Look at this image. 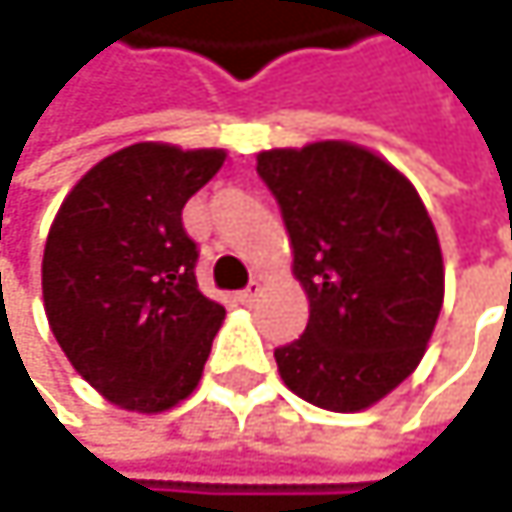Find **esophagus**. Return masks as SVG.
Returning a JSON list of instances; mask_svg holds the SVG:
<instances>
[{
    "instance_id": "34e87169",
    "label": "esophagus",
    "mask_w": 512,
    "mask_h": 512,
    "mask_svg": "<svg viewBox=\"0 0 512 512\" xmlns=\"http://www.w3.org/2000/svg\"><path fill=\"white\" fill-rule=\"evenodd\" d=\"M257 296H260V284H257V281H252L246 290H240V293H237V302H243V305H255Z\"/></svg>"
}]
</instances>
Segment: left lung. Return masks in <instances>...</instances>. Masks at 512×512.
Returning a JSON list of instances; mask_svg holds the SVG:
<instances>
[{
	"mask_svg": "<svg viewBox=\"0 0 512 512\" xmlns=\"http://www.w3.org/2000/svg\"><path fill=\"white\" fill-rule=\"evenodd\" d=\"M281 207L308 326L278 347L284 385L329 412L391 394L427 353L445 263L433 219L403 171L353 142L257 154Z\"/></svg>",
	"mask_w": 512,
	"mask_h": 512,
	"instance_id": "obj_1",
	"label": "left lung"
}]
</instances>
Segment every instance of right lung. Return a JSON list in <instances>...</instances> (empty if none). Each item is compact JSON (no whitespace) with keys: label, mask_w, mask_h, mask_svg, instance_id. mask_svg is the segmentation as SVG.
Wrapping results in <instances>:
<instances>
[{"label":"right lung","mask_w":512,"mask_h":512,"mask_svg":"<svg viewBox=\"0 0 512 512\" xmlns=\"http://www.w3.org/2000/svg\"><path fill=\"white\" fill-rule=\"evenodd\" d=\"M222 148L139 142L100 159L52 219L41 287L52 335L109 403L156 415L186 400L225 320L195 281L183 204Z\"/></svg>","instance_id":"obj_1"}]
</instances>
